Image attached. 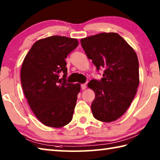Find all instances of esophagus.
Listing matches in <instances>:
<instances>
[{"mask_svg": "<svg viewBox=\"0 0 160 160\" xmlns=\"http://www.w3.org/2000/svg\"><path fill=\"white\" fill-rule=\"evenodd\" d=\"M86 88L87 86L85 84H82V85H81V89H82V90H85V89H86Z\"/></svg>", "mask_w": 160, "mask_h": 160, "instance_id": "esophagus-1", "label": "esophagus"}]
</instances>
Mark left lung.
Here are the masks:
<instances>
[{"instance_id":"obj_1","label":"left lung","mask_w":160,"mask_h":160,"mask_svg":"<svg viewBox=\"0 0 160 160\" xmlns=\"http://www.w3.org/2000/svg\"><path fill=\"white\" fill-rule=\"evenodd\" d=\"M81 45L97 70H104L100 80L93 79L88 86L95 92L91 105L94 117L112 122L128 109L139 85V63L131 46L114 32L84 38Z\"/></svg>"}]
</instances>
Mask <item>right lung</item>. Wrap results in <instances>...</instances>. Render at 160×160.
<instances>
[{"mask_svg": "<svg viewBox=\"0 0 160 160\" xmlns=\"http://www.w3.org/2000/svg\"><path fill=\"white\" fill-rule=\"evenodd\" d=\"M78 46L76 39L47 37L35 42L24 59L20 73L24 94L45 126L61 128L72 120L80 85L66 82L65 58Z\"/></svg>", "mask_w": 160, "mask_h": 160, "instance_id": "right-lung-1", "label": "right lung"}]
</instances>
